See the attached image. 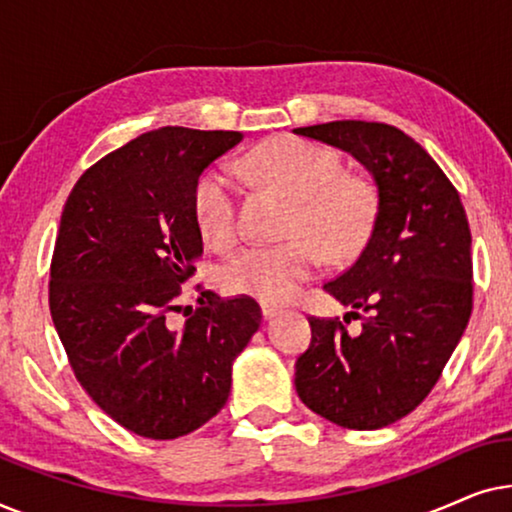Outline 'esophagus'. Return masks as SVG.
<instances>
[{
  "label": "esophagus",
  "instance_id": "obj_1",
  "mask_svg": "<svg viewBox=\"0 0 512 512\" xmlns=\"http://www.w3.org/2000/svg\"><path fill=\"white\" fill-rule=\"evenodd\" d=\"M261 312H263L265 319H272L275 314H279V307L272 305V303H261Z\"/></svg>",
  "mask_w": 512,
  "mask_h": 512
}]
</instances>
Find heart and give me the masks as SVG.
<instances>
[{
	"label": "heart",
	"mask_w": 512,
	"mask_h": 512,
	"mask_svg": "<svg viewBox=\"0 0 512 512\" xmlns=\"http://www.w3.org/2000/svg\"><path fill=\"white\" fill-rule=\"evenodd\" d=\"M258 177L296 200L289 221L291 242L256 244L221 268V284L237 296L286 303L310 282L321 251L333 261L359 254L375 219V200L366 181L347 177L335 151L298 137H275L249 156ZM193 216L214 249L240 240L237 184L230 170L214 165L193 188Z\"/></svg>",
	"instance_id": "1"
}]
</instances>
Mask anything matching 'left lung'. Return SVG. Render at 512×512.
Returning a JSON list of instances; mask_svg holds the SVG:
<instances>
[{"label": "left lung", "mask_w": 512, "mask_h": 512, "mask_svg": "<svg viewBox=\"0 0 512 512\" xmlns=\"http://www.w3.org/2000/svg\"><path fill=\"white\" fill-rule=\"evenodd\" d=\"M352 153L377 188V212L359 258L324 284L361 319L310 317V349L296 361L307 408L342 429L398 422L429 396L473 310L471 228L452 181L394 125L333 121L296 128Z\"/></svg>", "instance_id": "left-lung-1"}]
</instances>
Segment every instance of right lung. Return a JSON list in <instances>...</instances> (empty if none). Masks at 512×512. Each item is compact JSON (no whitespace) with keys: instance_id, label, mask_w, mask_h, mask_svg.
<instances>
[{"instance_id":"1","label":"right lung","mask_w":512,"mask_h":512,"mask_svg":"<svg viewBox=\"0 0 512 512\" xmlns=\"http://www.w3.org/2000/svg\"><path fill=\"white\" fill-rule=\"evenodd\" d=\"M240 142L230 130L146 132L83 172L62 209L48 289L55 331L88 396L142 438L209 422L261 326L254 298L212 291L181 328L165 321L202 256L195 181Z\"/></svg>"}]
</instances>
